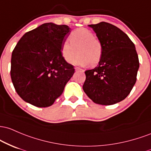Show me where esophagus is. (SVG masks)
I'll list each match as a JSON object with an SVG mask.
<instances>
[{
  "label": "esophagus",
  "instance_id": "1",
  "mask_svg": "<svg viewBox=\"0 0 151 151\" xmlns=\"http://www.w3.org/2000/svg\"><path fill=\"white\" fill-rule=\"evenodd\" d=\"M75 70L76 71H78V70H81V69L80 68H78V67H75Z\"/></svg>",
  "mask_w": 151,
  "mask_h": 151
}]
</instances>
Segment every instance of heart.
Here are the masks:
<instances>
[{
  "mask_svg": "<svg viewBox=\"0 0 151 151\" xmlns=\"http://www.w3.org/2000/svg\"><path fill=\"white\" fill-rule=\"evenodd\" d=\"M70 43L65 40L63 43L61 52L64 60L68 63L73 61L78 52L79 55L74 60V64L94 66L101 61L103 55V45L96 38V35L87 28L74 30L69 36Z\"/></svg>",
  "mask_w": 151,
  "mask_h": 151,
  "instance_id": "heart-1",
  "label": "heart"
}]
</instances>
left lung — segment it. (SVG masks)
<instances>
[{"instance_id":"left-lung-1","label":"left lung","mask_w":151,"mask_h":151,"mask_svg":"<svg viewBox=\"0 0 151 151\" xmlns=\"http://www.w3.org/2000/svg\"><path fill=\"white\" fill-rule=\"evenodd\" d=\"M103 45L98 65L85 71L83 89L97 104L109 106L124 100L136 82L139 60L134 43L121 29L101 22L89 25Z\"/></svg>"}]
</instances>
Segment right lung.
<instances>
[{
    "label": "right lung",
    "instance_id": "1",
    "mask_svg": "<svg viewBox=\"0 0 151 151\" xmlns=\"http://www.w3.org/2000/svg\"><path fill=\"white\" fill-rule=\"evenodd\" d=\"M70 30L66 25L43 23L25 33L13 49L11 80L25 102L48 107L63 93L75 72L61 52Z\"/></svg>",
    "mask_w": 151,
    "mask_h": 151
}]
</instances>
